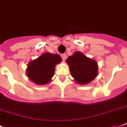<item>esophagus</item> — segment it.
<instances>
[{
    "label": "esophagus",
    "instance_id": "1",
    "mask_svg": "<svg viewBox=\"0 0 127 127\" xmlns=\"http://www.w3.org/2000/svg\"><path fill=\"white\" fill-rule=\"evenodd\" d=\"M61 57L62 59H63V61H64V60L66 59V54H61Z\"/></svg>",
    "mask_w": 127,
    "mask_h": 127
}]
</instances>
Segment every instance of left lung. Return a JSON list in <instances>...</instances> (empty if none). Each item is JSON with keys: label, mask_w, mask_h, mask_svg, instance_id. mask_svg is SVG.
<instances>
[{"label": "left lung", "mask_w": 127, "mask_h": 127, "mask_svg": "<svg viewBox=\"0 0 127 127\" xmlns=\"http://www.w3.org/2000/svg\"><path fill=\"white\" fill-rule=\"evenodd\" d=\"M69 66L71 76L78 84L86 85L98 75V65L94 59L89 58L80 51L74 52L66 61Z\"/></svg>", "instance_id": "8db88e82"}]
</instances>
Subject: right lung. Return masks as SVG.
Returning a JSON list of instances; mask_svg holds the SVG:
<instances>
[{
    "label": "right lung",
    "mask_w": 127,
    "mask_h": 127,
    "mask_svg": "<svg viewBox=\"0 0 127 127\" xmlns=\"http://www.w3.org/2000/svg\"><path fill=\"white\" fill-rule=\"evenodd\" d=\"M61 61L62 58L58 54L45 52L28 64L27 76L35 84H47L51 81L55 66L61 63Z\"/></svg>",
    "instance_id": "obj_1"
}]
</instances>
